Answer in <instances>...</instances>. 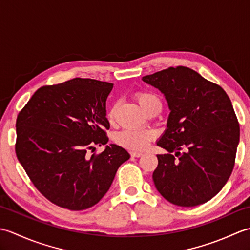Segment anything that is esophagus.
Wrapping results in <instances>:
<instances>
[{
	"mask_svg": "<svg viewBox=\"0 0 250 250\" xmlns=\"http://www.w3.org/2000/svg\"><path fill=\"white\" fill-rule=\"evenodd\" d=\"M142 155H143V152H141V151H132L131 152V157H133V158H139Z\"/></svg>",
	"mask_w": 250,
	"mask_h": 250,
	"instance_id": "1",
	"label": "esophagus"
}]
</instances>
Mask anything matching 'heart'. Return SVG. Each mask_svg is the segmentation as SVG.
<instances>
[{"instance_id":"b5f03b06","label":"heart","mask_w":250,"mask_h":250,"mask_svg":"<svg viewBox=\"0 0 250 250\" xmlns=\"http://www.w3.org/2000/svg\"><path fill=\"white\" fill-rule=\"evenodd\" d=\"M135 99L144 109L145 113H149L153 109H161V100L158 94L152 91H140L135 93ZM115 117V106L107 111V118L113 121ZM155 133L149 129H125L115 135L117 144L130 150H143L147 147Z\"/></svg>"}]
</instances>
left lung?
Masks as SVG:
<instances>
[{
    "instance_id": "left-lung-1",
    "label": "left lung",
    "mask_w": 250,
    "mask_h": 250,
    "mask_svg": "<svg viewBox=\"0 0 250 250\" xmlns=\"http://www.w3.org/2000/svg\"><path fill=\"white\" fill-rule=\"evenodd\" d=\"M158 88L171 110L157 145L152 174L157 190L169 203L192 207L224 188L235 163L240 125L230 98L219 84L186 66L168 67L142 78Z\"/></svg>"
}]
</instances>
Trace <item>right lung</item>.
<instances>
[{
  "label": "right lung",
  "instance_id": "1",
  "mask_svg": "<svg viewBox=\"0 0 250 250\" xmlns=\"http://www.w3.org/2000/svg\"><path fill=\"white\" fill-rule=\"evenodd\" d=\"M113 83L90 78L41 87L18 114L16 155L36 189L70 210L95 205L107 192L117 169L130 158L107 144L106 99Z\"/></svg>",
  "mask_w": 250,
  "mask_h": 250
}]
</instances>
